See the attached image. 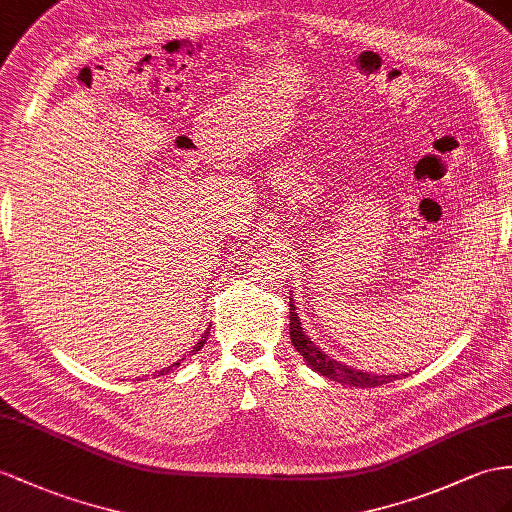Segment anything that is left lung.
<instances>
[{"instance_id":"obj_1","label":"left lung","mask_w":512,"mask_h":512,"mask_svg":"<svg viewBox=\"0 0 512 512\" xmlns=\"http://www.w3.org/2000/svg\"><path fill=\"white\" fill-rule=\"evenodd\" d=\"M291 321H289V328H291V341L295 345V350L304 356L306 363L313 367L321 376H326L330 380H336L341 384H350L356 386V389H371V386H382L386 382H393L397 380V376H376V373H367V371H360L354 369L350 365H343L339 360L330 358L326 352H321L319 347L308 339L304 334V328L299 326V317L295 313V306H293V299H291ZM408 376V373H406Z\"/></svg>"}]
</instances>
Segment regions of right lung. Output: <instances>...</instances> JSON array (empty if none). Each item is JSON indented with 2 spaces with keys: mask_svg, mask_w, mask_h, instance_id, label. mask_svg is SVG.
Instances as JSON below:
<instances>
[{
  "mask_svg": "<svg viewBox=\"0 0 512 512\" xmlns=\"http://www.w3.org/2000/svg\"><path fill=\"white\" fill-rule=\"evenodd\" d=\"M208 332H210V328H208V330L204 332V336H202V339H199V343H197V345L193 347V350H191L193 354H197L199 350H202V347H204V343H206V339H208ZM182 360H184V358H182ZM182 360H178V363H173V365H171V367H167V369H162V371H158V376H167V373H169V371H173V367H180V363H182Z\"/></svg>",
  "mask_w": 512,
  "mask_h": 512,
  "instance_id": "1",
  "label": "right lung"
}]
</instances>
